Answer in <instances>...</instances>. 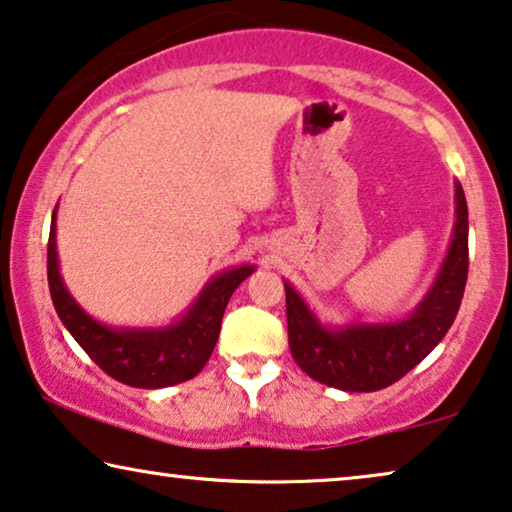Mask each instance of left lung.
<instances>
[{
    "mask_svg": "<svg viewBox=\"0 0 512 512\" xmlns=\"http://www.w3.org/2000/svg\"><path fill=\"white\" fill-rule=\"evenodd\" d=\"M454 230L431 289L405 319L384 324L324 326L289 282L286 324L289 347L303 373L342 391H377L410 373L450 331L468 277V207L454 184Z\"/></svg>",
    "mask_w": 512,
    "mask_h": 512,
    "instance_id": "1",
    "label": "left lung"
}]
</instances>
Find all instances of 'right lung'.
Segmentation results:
<instances>
[{"label":"right lung","instance_id":"right-lung-1","mask_svg":"<svg viewBox=\"0 0 512 512\" xmlns=\"http://www.w3.org/2000/svg\"><path fill=\"white\" fill-rule=\"evenodd\" d=\"M55 214L48 235V289L55 312L90 359L114 380L137 389H163L191 380L205 368L221 333V319L233 291L256 265L223 270L202 286L200 296L170 326L114 328L90 317L72 298L60 275Z\"/></svg>","mask_w":512,"mask_h":512}]
</instances>
